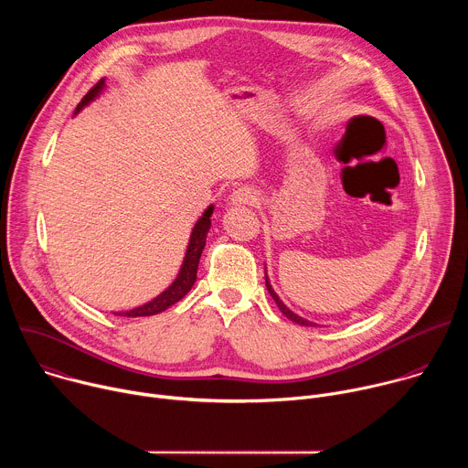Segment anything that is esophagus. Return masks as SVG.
I'll use <instances>...</instances> for the list:
<instances>
[{
  "instance_id": "esophagus-1",
  "label": "esophagus",
  "mask_w": 468,
  "mask_h": 468,
  "mask_svg": "<svg viewBox=\"0 0 468 468\" xmlns=\"http://www.w3.org/2000/svg\"><path fill=\"white\" fill-rule=\"evenodd\" d=\"M229 202L233 206H255L259 202V192L250 186H240V188L233 190Z\"/></svg>"
}]
</instances>
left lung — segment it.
Here are the masks:
<instances>
[{
  "instance_id": "8db88e82",
  "label": "left lung",
  "mask_w": 468,
  "mask_h": 468,
  "mask_svg": "<svg viewBox=\"0 0 468 468\" xmlns=\"http://www.w3.org/2000/svg\"><path fill=\"white\" fill-rule=\"evenodd\" d=\"M264 282H266V289H269V294L274 298V302L278 303V307H280V311L289 318V320H292V322H296V324H300V325H316L314 322H309V320H305V318H302V316H298L296 313H292L282 300H280V296L274 292V289H272V285H271V282H269V276H266V269H264Z\"/></svg>"
}]
</instances>
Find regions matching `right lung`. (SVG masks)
<instances>
[{"mask_svg":"<svg viewBox=\"0 0 468 468\" xmlns=\"http://www.w3.org/2000/svg\"><path fill=\"white\" fill-rule=\"evenodd\" d=\"M105 87V81L101 80L100 83H96L89 92L87 96L81 100V103L78 105L76 112H80L85 105H89L94 98H98V94L103 90ZM213 206H209L206 209V213L199 217V220L194 224L192 228V233H190V240H188V246H186V253H185V259H183V264L179 269V274L177 278L174 280V283L165 291L161 292L157 298H154L152 302L141 305V307H135V309H129V311H123V313H114L118 316H152V314H159L163 311H166L170 305H174L176 302H179L194 285L196 282V272H197V264H199V257H202V251L206 248V239H207V233L211 229V215H213Z\"/></svg>","mask_w":468,"mask_h":468,"instance_id":"add662e5","label":"right lung"}]
</instances>
